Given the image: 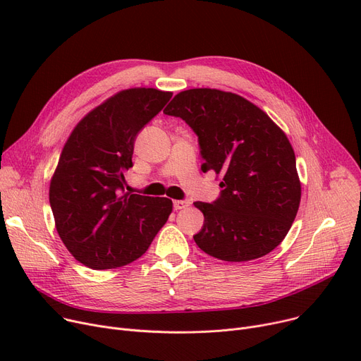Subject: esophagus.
Returning a JSON list of instances; mask_svg holds the SVG:
<instances>
[{"label": "esophagus", "instance_id": "esophagus-1", "mask_svg": "<svg viewBox=\"0 0 361 361\" xmlns=\"http://www.w3.org/2000/svg\"><path fill=\"white\" fill-rule=\"evenodd\" d=\"M173 206L176 211H181V209H185L187 206H190V200H174Z\"/></svg>", "mask_w": 361, "mask_h": 361}]
</instances>
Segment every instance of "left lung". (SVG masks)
Here are the masks:
<instances>
[{"label":"left lung","mask_w":361,"mask_h":361,"mask_svg":"<svg viewBox=\"0 0 361 361\" xmlns=\"http://www.w3.org/2000/svg\"><path fill=\"white\" fill-rule=\"evenodd\" d=\"M164 114L192 127L204 159L202 171L222 177L215 202H195L204 216L193 235L199 247L225 262L253 260L278 247L301 199L286 133L250 101L218 89L180 92Z\"/></svg>","instance_id":"8db88e82"}]
</instances>
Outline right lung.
<instances>
[{
    "label": "right lung",
    "instance_id": "obj_1",
    "mask_svg": "<svg viewBox=\"0 0 361 361\" xmlns=\"http://www.w3.org/2000/svg\"><path fill=\"white\" fill-rule=\"evenodd\" d=\"M171 97L152 87L121 90L85 116L64 145L49 203L67 250L90 269L139 259L173 212L166 197L124 193L139 131Z\"/></svg>",
    "mask_w": 361,
    "mask_h": 361
}]
</instances>
